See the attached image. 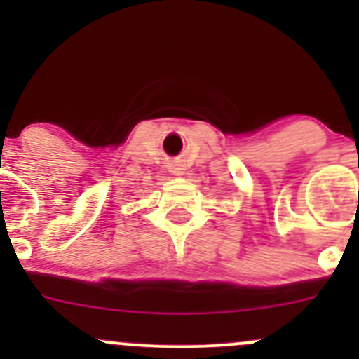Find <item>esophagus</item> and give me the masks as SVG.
Listing matches in <instances>:
<instances>
[{"mask_svg": "<svg viewBox=\"0 0 359 359\" xmlns=\"http://www.w3.org/2000/svg\"><path fill=\"white\" fill-rule=\"evenodd\" d=\"M168 170L173 173V175H184V173H186V166H184L182 161H172L170 163Z\"/></svg>", "mask_w": 359, "mask_h": 359, "instance_id": "obj_1", "label": "esophagus"}]
</instances>
